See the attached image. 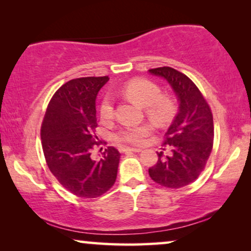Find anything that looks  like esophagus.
<instances>
[{
	"instance_id": "1",
	"label": "esophagus",
	"mask_w": 251,
	"mask_h": 251,
	"mask_svg": "<svg viewBox=\"0 0 251 251\" xmlns=\"http://www.w3.org/2000/svg\"><path fill=\"white\" fill-rule=\"evenodd\" d=\"M120 152H122V153H130V152L139 153V152H142V150H140V149H133V147H122V149H120Z\"/></svg>"
}]
</instances>
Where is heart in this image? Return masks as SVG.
<instances>
[{
    "label": "heart",
    "instance_id": "obj_1",
    "mask_svg": "<svg viewBox=\"0 0 251 251\" xmlns=\"http://www.w3.org/2000/svg\"><path fill=\"white\" fill-rule=\"evenodd\" d=\"M122 92L130 100L142 107L149 118L159 126H164L173 119L175 105L167 96H161V90L155 83L146 78H133L125 84ZM114 114L113 98L106 95L100 104V116L104 120H109ZM152 132L151 125H140L126 126L115 133L114 139L119 143H128L132 145H142L146 137Z\"/></svg>",
    "mask_w": 251,
    "mask_h": 251
}]
</instances>
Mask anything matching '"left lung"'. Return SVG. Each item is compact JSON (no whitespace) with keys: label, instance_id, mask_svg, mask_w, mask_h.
<instances>
[{"label":"left lung","instance_id":"obj_1","mask_svg":"<svg viewBox=\"0 0 251 251\" xmlns=\"http://www.w3.org/2000/svg\"><path fill=\"white\" fill-rule=\"evenodd\" d=\"M162 77L173 89L178 113L166 133L168 152L157 153V162L149 174L164 187L179 188L191 184L204 169L214 142V120L207 101L186 75L171 67L149 71ZM166 151V149H162Z\"/></svg>","mask_w":251,"mask_h":251}]
</instances>
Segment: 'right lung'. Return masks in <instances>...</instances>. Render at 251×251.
I'll return each instance as SVG.
<instances>
[{
	"label": "right lung",
	"mask_w": 251,
	"mask_h": 251,
	"mask_svg": "<svg viewBox=\"0 0 251 251\" xmlns=\"http://www.w3.org/2000/svg\"><path fill=\"white\" fill-rule=\"evenodd\" d=\"M108 80V76L80 77L61 85L48 105L41 129L50 171L67 191L80 198L100 197L118 176L121 154L115 147L105 149L97 161L90 156L97 145L96 98Z\"/></svg>",
	"instance_id": "right-lung-1"
}]
</instances>
